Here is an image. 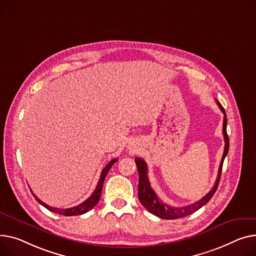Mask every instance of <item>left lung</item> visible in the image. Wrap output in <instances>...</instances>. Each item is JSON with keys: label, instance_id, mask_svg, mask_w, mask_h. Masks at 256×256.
Instances as JSON below:
<instances>
[{"label": "left lung", "instance_id": "8db88e82", "mask_svg": "<svg viewBox=\"0 0 256 256\" xmlns=\"http://www.w3.org/2000/svg\"><path fill=\"white\" fill-rule=\"evenodd\" d=\"M216 103L218 105V107L220 108L221 112L224 114V128H222V132H224V151L222 154V158H221L220 162V166H219V170H218V176L217 179L215 181V184L213 186V188L205 196L202 198H200V200L190 204L188 206H183V207H172L166 205V202H162L158 196H156V192L151 188L150 186V182L148 179V168H147V164L145 162L144 160L140 158H136L134 162L136 164H137V168L139 172V186H138V196L139 200L141 202L142 205L152 214H154L156 216L162 218V219H178V218H182L185 216H188L192 213H194L196 211H198V209H200L202 206H205L206 204L211 200V198L213 196V194H215L219 181H220V176H221V171H222V164H224V160L228 154V148H230V141H228V136L226 132V124H228V118H226V111L224 109V107L221 106V104L216 100Z\"/></svg>", "mask_w": 256, "mask_h": 256}]
</instances>
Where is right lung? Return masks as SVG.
Masks as SVG:
<instances>
[{"label": "right lung", "mask_w": 256, "mask_h": 256, "mask_svg": "<svg viewBox=\"0 0 256 256\" xmlns=\"http://www.w3.org/2000/svg\"><path fill=\"white\" fill-rule=\"evenodd\" d=\"M117 162V158H114L112 160L111 162H109V164L103 168V171H102L100 173V180L98 182V185L96 187L94 192H92V194L88 198L85 200L83 202H81L80 205L78 206H75V207H72V208H68V209H60V208H54V207H50L48 205H46V204L44 202H42L39 198H37V196L32 192L34 198H35L37 200V202L39 204H41L42 206H44L46 209H48L49 211L54 212V213H56V214H60V215H64V216H76V215H81V214H84L88 212L90 210H92L96 204L100 200V194H102V188H103V184H104V181H105V178L109 172L110 168L113 166V164H115ZM32 192V190H30Z\"/></svg>", "instance_id": "right-lung-1"}]
</instances>
